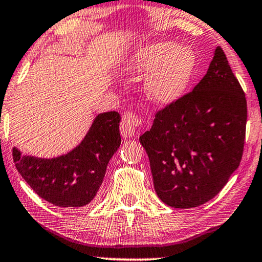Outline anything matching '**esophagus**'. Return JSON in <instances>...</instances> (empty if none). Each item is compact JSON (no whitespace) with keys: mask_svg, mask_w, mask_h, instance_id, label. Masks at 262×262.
Instances as JSON below:
<instances>
[{"mask_svg":"<svg viewBox=\"0 0 262 262\" xmlns=\"http://www.w3.org/2000/svg\"><path fill=\"white\" fill-rule=\"evenodd\" d=\"M141 125V118L134 112H127L124 114L123 120L120 123V132L124 138H130L135 136L136 130Z\"/></svg>","mask_w":262,"mask_h":262,"instance_id":"obj_1","label":"esophagus"}]
</instances>
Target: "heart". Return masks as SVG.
I'll use <instances>...</instances> for the list:
<instances>
[{
    "label": "heart",
    "instance_id": "1",
    "mask_svg": "<svg viewBox=\"0 0 262 262\" xmlns=\"http://www.w3.org/2000/svg\"><path fill=\"white\" fill-rule=\"evenodd\" d=\"M134 75L149 74L146 95L160 105H170L181 99L191 87L196 71L193 50L173 41H157L139 49L128 64Z\"/></svg>",
    "mask_w": 262,
    "mask_h": 262
}]
</instances>
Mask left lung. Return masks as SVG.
<instances>
[{"label": "left lung", "mask_w": 262, "mask_h": 262, "mask_svg": "<svg viewBox=\"0 0 262 262\" xmlns=\"http://www.w3.org/2000/svg\"><path fill=\"white\" fill-rule=\"evenodd\" d=\"M246 124L245 93L218 46L203 80L139 137L159 198L191 209L217 195L241 162Z\"/></svg>", "instance_id": "obj_1"}]
</instances>
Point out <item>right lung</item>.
Wrapping results in <instances>:
<instances>
[{
  "instance_id": "1",
  "label": "right lung",
  "mask_w": 262,
  "mask_h": 262,
  "mask_svg": "<svg viewBox=\"0 0 262 262\" xmlns=\"http://www.w3.org/2000/svg\"><path fill=\"white\" fill-rule=\"evenodd\" d=\"M120 114L100 113L87 135L71 151L52 159L21 155L13 148L16 169L31 188L59 207H82L94 199L106 168L120 146Z\"/></svg>"
}]
</instances>
